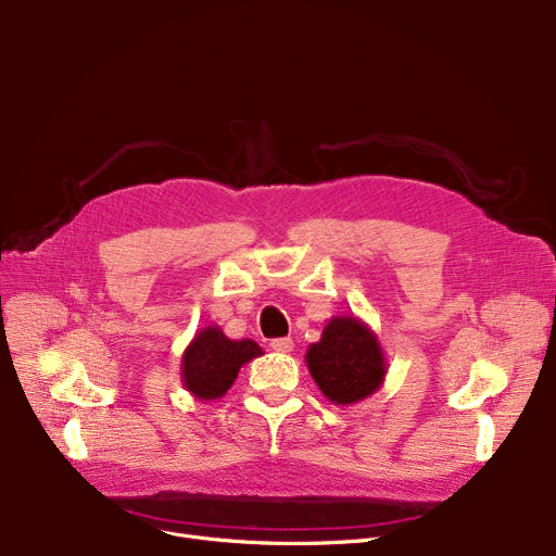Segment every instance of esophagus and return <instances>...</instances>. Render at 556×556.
I'll return each mask as SVG.
<instances>
[{
  "instance_id": "obj_1",
  "label": "esophagus",
  "mask_w": 556,
  "mask_h": 556,
  "mask_svg": "<svg viewBox=\"0 0 556 556\" xmlns=\"http://www.w3.org/2000/svg\"><path fill=\"white\" fill-rule=\"evenodd\" d=\"M270 346L275 349V352H279V354H290V352H293V340H290V338H277V340L270 342Z\"/></svg>"
}]
</instances>
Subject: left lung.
<instances>
[{"instance_id":"1","label":"left lung","mask_w":556,"mask_h":556,"mask_svg":"<svg viewBox=\"0 0 556 556\" xmlns=\"http://www.w3.org/2000/svg\"><path fill=\"white\" fill-rule=\"evenodd\" d=\"M306 367L331 403L354 405L381 390L388 358L381 340L361 317L336 315L323 338L308 346Z\"/></svg>"}]
</instances>
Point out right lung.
<instances>
[{
    "instance_id": "1",
    "label": "right lung",
    "mask_w": 556,
    "mask_h": 556,
    "mask_svg": "<svg viewBox=\"0 0 556 556\" xmlns=\"http://www.w3.org/2000/svg\"><path fill=\"white\" fill-rule=\"evenodd\" d=\"M258 356H263V349L254 340H231L218 325H210L200 329L185 349L182 386L195 401L223 399L237 381L239 369Z\"/></svg>"
}]
</instances>
